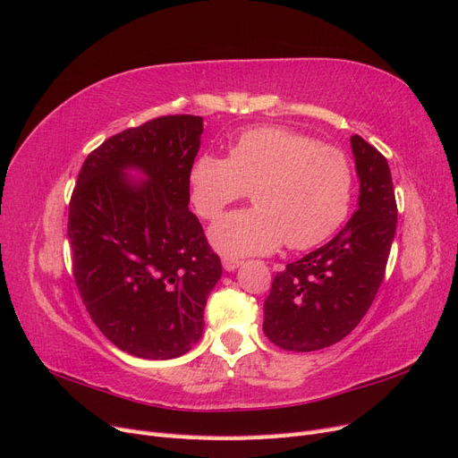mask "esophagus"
<instances>
[{"label": "esophagus", "mask_w": 458, "mask_h": 458, "mask_svg": "<svg viewBox=\"0 0 458 458\" xmlns=\"http://www.w3.org/2000/svg\"><path fill=\"white\" fill-rule=\"evenodd\" d=\"M224 269L225 271H234V269H239L241 266H242V259H234V258H224Z\"/></svg>", "instance_id": "esophagus-1"}]
</instances>
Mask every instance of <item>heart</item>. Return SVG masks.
I'll use <instances>...</instances> for the list:
<instances>
[{
    "mask_svg": "<svg viewBox=\"0 0 458 458\" xmlns=\"http://www.w3.org/2000/svg\"><path fill=\"white\" fill-rule=\"evenodd\" d=\"M252 192V210L233 212L210 227L212 246L227 258L271 254L327 242L348 217L353 174L335 147L284 128L241 133L229 158L200 155L191 165L189 195L199 216L216 219Z\"/></svg>",
    "mask_w": 458,
    "mask_h": 458,
    "instance_id": "obj_1",
    "label": "heart"
}]
</instances>
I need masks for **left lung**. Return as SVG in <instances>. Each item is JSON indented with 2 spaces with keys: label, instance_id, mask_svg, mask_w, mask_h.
I'll return each mask as SVG.
<instances>
[{
  "label": "left lung",
  "instance_id": "8db88e82",
  "mask_svg": "<svg viewBox=\"0 0 458 458\" xmlns=\"http://www.w3.org/2000/svg\"><path fill=\"white\" fill-rule=\"evenodd\" d=\"M350 141L357 210L335 239L276 273L263 303V332L288 352L323 350L348 336L384 279L397 225L390 165L363 137Z\"/></svg>",
  "mask_w": 458,
  "mask_h": 458
}]
</instances>
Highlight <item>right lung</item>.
Listing matches in <instances>:
<instances>
[{"instance_id":"1","label":"right lung","mask_w":458,"mask_h":458,"mask_svg":"<svg viewBox=\"0 0 458 458\" xmlns=\"http://www.w3.org/2000/svg\"><path fill=\"white\" fill-rule=\"evenodd\" d=\"M202 131L200 116L175 114L113 135L88 155L68 206L84 306L116 348L141 359H174L200 340L206 300L221 276L189 212Z\"/></svg>"}]
</instances>
